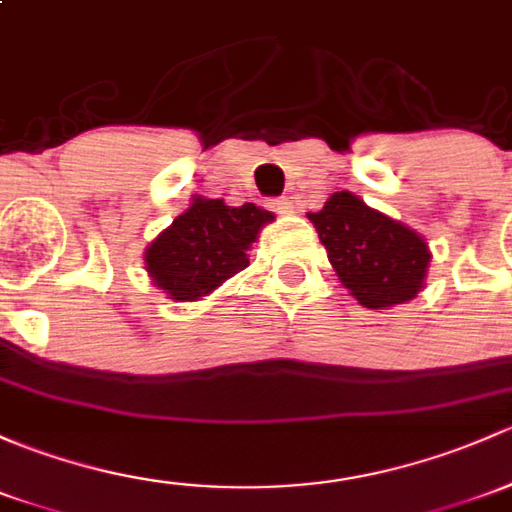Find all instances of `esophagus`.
Instances as JSON below:
<instances>
[{"instance_id":"esophagus-1","label":"esophagus","mask_w":512,"mask_h":512,"mask_svg":"<svg viewBox=\"0 0 512 512\" xmlns=\"http://www.w3.org/2000/svg\"><path fill=\"white\" fill-rule=\"evenodd\" d=\"M270 208L274 213H279V215H289L294 211V206H292V201H289V198H272L270 201Z\"/></svg>"}]
</instances>
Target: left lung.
<instances>
[{"label":"left lung","mask_w":512,"mask_h":512,"mask_svg":"<svg viewBox=\"0 0 512 512\" xmlns=\"http://www.w3.org/2000/svg\"><path fill=\"white\" fill-rule=\"evenodd\" d=\"M343 287L365 309H387L417 297L424 287L427 242L390 215L365 206L351 191L333 193L309 213Z\"/></svg>","instance_id":"1"}]
</instances>
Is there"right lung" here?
Wrapping results in <instances>:
<instances>
[{
  "mask_svg": "<svg viewBox=\"0 0 512 512\" xmlns=\"http://www.w3.org/2000/svg\"><path fill=\"white\" fill-rule=\"evenodd\" d=\"M274 215L255 203L228 206L223 198L193 196L191 206L144 252L154 287L169 299L198 301L250 265L247 250Z\"/></svg>",
  "mask_w": 512,
  "mask_h": 512,
  "instance_id": "obj_1",
  "label": "right lung"
}]
</instances>
